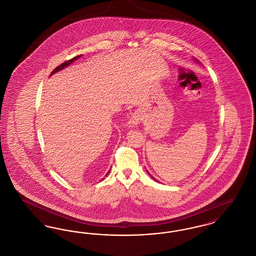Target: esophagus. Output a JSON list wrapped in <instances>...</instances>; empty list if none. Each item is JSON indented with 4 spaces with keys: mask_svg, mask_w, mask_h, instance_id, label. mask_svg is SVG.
I'll list each match as a JSON object with an SVG mask.
<instances>
[{
    "mask_svg": "<svg viewBox=\"0 0 256 256\" xmlns=\"http://www.w3.org/2000/svg\"><path fill=\"white\" fill-rule=\"evenodd\" d=\"M141 121H142V115H141L140 112L136 111V112H134V114L132 115L130 121L128 122V126L130 128H134V126H137Z\"/></svg>",
    "mask_w": 256,
    "mask_h": 256,
    "instance_id": "obj_1",
    "label": "esophagus"
}]
</instances>
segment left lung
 <instances>
[{"label":"left lung","instance_id":"left-lung-1","mask_svg":"<svg viewBox=\"0 0 256 256\" xmlns=\"http://www.w3.org/2000/svg\"><path fill=\"white\" fill-rule=\"evenodd\" d=\"M198 61V60H196ZM146 172H148V176H150V178H152V180H156V182H158V180H156V178H154V176H152V174H150V172H148V170H146Z\"/></svg>","mask_w":256,"mask_h":256}]
</instances>
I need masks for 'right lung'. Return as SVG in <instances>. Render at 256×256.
<instances>
[{
  "instance_id": "add662e5",
  "label": "right lung",
  "mask_w": 256,
  "mask_h": 256,
  "mask_svg": "<svg viewBox=\"0 0 256 256\" xmlns=\"http://www.w3.org/2000/svg\"><path fill=\"white\" fill-rule=\"evenodd\" d=\"M80 56H76V58H72V60H67L65 61V62H63L62 64H60V66H58V67H56V69H54V71L52 72V74H50V76H52V74L56 73V72L60 71V70H62V69H64L65 67L69 66V65H70L71 63H73V61L76 60H78V58H80ZM110 172V170H108V174H106V176H108V174ZM102 180H104V178H102Z\"/></svg>"
}]
</instances>
